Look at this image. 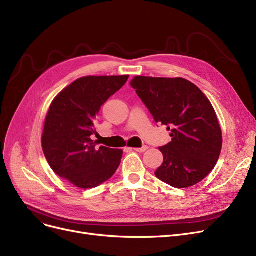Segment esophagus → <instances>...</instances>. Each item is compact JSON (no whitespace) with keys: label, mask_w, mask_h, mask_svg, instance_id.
Listing matches in <instances>:
<instances>
[{"label":"esophagus","mask_w":256,"mask_h":256,"mask_svg":"<svg viewBox=\"0 0 256 256\" xmlns=\"http://www.w3.org/2000/svg\"><path fill=\"white\" fill-rule=\"evenodd\" d=\"M148 148L146 146H144L142 148H128V150H136V152H139V153H144L146 152V150H148Z\"/></svg>","instance_id":"esophagus-1"}]
</instances>
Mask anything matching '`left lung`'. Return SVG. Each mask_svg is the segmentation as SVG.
Segmentation results:
<instances>
[{"instance_id":"8db88e82","label":"left lung","mask_w":256,"mask_h":256,"mask_svg":"<svg viewBox=\"0 0 256 256\" xmlns=\"http://www.w3.org/2000/svg\"><path fill=\"white\" fill-rule=\"evenodd\" d=\"M130 85L172 137L159 148L164 162L156 177L178 188L200 182L216 166L222 146V128L209 99L184 78L137 76Z\"/></svg>"}]
</instances>
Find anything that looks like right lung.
<instances>
[{
  "label": "right lung",
  "instance_id": "1",
  "mask_svg": "<svg viewBox=\"0 0 256 256\" xmlns=\"http://www.w3.org/2000/svg\"><path fill=\"white\" fill-rule=\"evenodd\" d=\"M128 76H88L74 81L52 102L42 148L52 171L80 188H92L115 174L123 150L96 148L90 136L101 106Z\"/></svg>",
  "mask_w": 256,
  "mask_h": 256
}]
</instances>
